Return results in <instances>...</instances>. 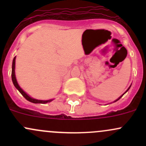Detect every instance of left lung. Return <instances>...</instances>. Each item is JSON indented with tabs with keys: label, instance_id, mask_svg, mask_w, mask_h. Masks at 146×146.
I'll return each mask as SVG.
<instances>
[{
	"label": "left lung",
	"instance_id": "left-lung-1",
	"mask_svg": "<svg viewBox=\"0 0 146 146\" xmlns=\"http://www.w3.org/2000/svg\"><path fill=\"white\" fill-rule=\"evenodd\" d=\"M131 86H130V87H129V88H128V90H126V92H124V93H123V95H121V96H120V97H119V98H118V99H117V100H115V101H114V102H117V100H119V99H120V98H121V97H122V96H123V95H124V94H125V93H126V92H127V91H128V90H129V89H130Z\"/></svg>",
	"mask_w": 146,
	"mask_h": 146
}]
</instances>
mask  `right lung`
<instances>
[{
	"label": "right lung",
	"instance_id": "right-lung-1",
	"mask_svg": "<svg viewBox=\"0 0 146 146\" xmlns=\"http://www.w3.org/2000/svg\"><path fill=\"white\" fill-rule=\"evenodd\" d=\"M15 58H16V56H15L14 58H13V65H12V74H11L12 80H13V85H14L15 87V88L18 90L19 92L22 94V95H23V96L24 97V98H25L27 100L31 102H32V103H35V104H37V103L46 104V103L50 102L52 101L53 100H39L34 99V98L29 97L25 92H24V91H23V90L20 88V85H19L18 83H17V80H16V78H15Z\"/></svg>",
	"mask_w": 146,
	"mask_h": 146
}]
</instances>
